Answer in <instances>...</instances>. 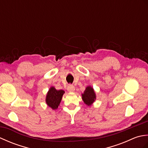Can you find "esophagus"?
Masks as SVG:
<instances>
[{"label": "esophagus", "mask_w": 148, "mask_h": 148, "mask_svg": "<svg viewBox=\"0 0 148 148\" xmlns=\"http://www.w3.org/2000/svg\"><path fill=\"white\" fill-rule=\"evenodd\" d=\"M67 90L69 92H74L75 91V87L74 86L71 85V84H69L67 87Z\"/></svg>", "instance_id": "1"}]
</instances>
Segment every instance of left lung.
<instances>
[{"mask_svg": "<svg viewBox=\"0 0 148 148\" xmlns=\"http://www.w3.org/2000/svg\"><path fill=\"white\" fill-rule=\"evenodd\" d=\"M84 103L88 106H91L96 100V94L95 90L91 86H88L83 93L81 94Z\"/></svg>", "mask_w": 148, "mask_h": 148, "instance_id": "left-lung-1", "label": "left lung"}]
</instances>
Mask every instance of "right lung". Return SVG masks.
Masks as SVG:
<instances>
[{"instance_id": "add662e5", "label": "right lung", "mask_w": 148, "mask_h": 148, "mask_svg": "<svg viewBox=\"0 0 148 148\" xmlns=\"http://www.w3.org/2000/svg\"><path fill=\"white\" fill-rule=\"evenodd\" d=\"M64 93V90H57L55 87L51 86L46 94V104L53 110L58 109Z\"/></svg>"}]
</instances>
